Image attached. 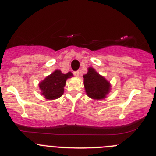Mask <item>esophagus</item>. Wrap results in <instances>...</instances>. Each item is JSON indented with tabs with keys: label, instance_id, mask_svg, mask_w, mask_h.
Masks as SVG:
<instances>
[{
	"label": "esophagus",
	"instance_id": "34e87169",
	"mask_svg": "<svg viewBox=\"0 0 156 156\" xmlns=\"http://www.w3.org/2000/svg\"><path fill=\"white\" fill-rule=\"evenodd\" d=\"M73 74H74V75H75V76L78 77V76H79V75H80V72L78 71H74Z\"/></svg>",
	"mask_w": 156,
	"mask_h": 156
}]
</instances>
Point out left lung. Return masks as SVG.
Returning <instances> with one entry per match:
<instances>
[{
  "label": "left lung",
  "mask_w": 156,
  "mask_h": 156,
  "mask_svg": "<svg viewBox=\"0 0 156 156\" xmlns=\"http://www.w3.org/2000/svg\"><path fill=\"white\" fill-rule=\"evenodd\" d=\"M84 85L88 96L94 99H102L110 91L109 82L92 68L84 75Z\"/></svg>",
  "instance_id": "1"
}]
</instances>
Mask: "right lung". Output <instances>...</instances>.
Returning <instances> with one entry per match:
<instances>
[{
    "mask_svg": "<svg viewBox=\"0 0 156 156\" xmlns=\"http://www.w3.org/2000/svg\"><path fill=\"white\" fill-rule=\"evenodd\" d=\"M72 76L71 72L62 74V71L56 70L40 83L39 87L41 94L47 99H55L63 94L64 87L67 78Z\"/></svg>",
    "mask_w": 156,
    "mask_h": 156,
    "instance_id": "1",
    "label": "right lung"
}]
</instances>
